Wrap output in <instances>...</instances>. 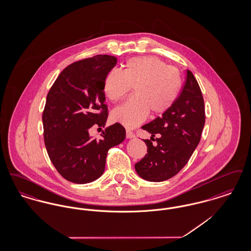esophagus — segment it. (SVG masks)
Here are the masks:
<instances>
[{"mask_svg":"<svg viewBox=\"0 0 251 251\" xmlns=\"http://www.w3.org/2000/svg\"><path fill=\"white\" fill-rule=\"evenodd\" d=\"M126 137H127L128 139H131V138H134L135 135H134V133H133L132 131L127 130V131H126Z\"/></svg>","mask_w":251,"mask_h":251,"instance_id":"34e87169","label":"esophagus"}]
</instances>
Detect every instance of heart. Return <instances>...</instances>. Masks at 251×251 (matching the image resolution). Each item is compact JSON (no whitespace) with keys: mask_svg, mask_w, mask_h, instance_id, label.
Listing matches in <instances>:
<instances>
[{"mask_svg":"<svg viewBox=\"0 0 251 251\" xmlns=\"http://www.w3.org/2000/svg\"><path fill=\"white\" fill-rule=\"evenodd\" d=\"M133 86L134 95L115 108L112 120L132 129L152 115H162L173 105L180 89L179 72L155 56L128 60L124 71L113 70L104 80L103 91L112 101L122 100Z\"/></svg>","mask_w":251,"mask_h":251,"instance_id":"b5f03b06","label":"heart"}]
</instances>
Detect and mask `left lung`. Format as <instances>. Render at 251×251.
<instances>
[{
	"label": "left lung",
	"mask_w": 251,
	"mask_h": 251,
	"mask_svg": "<svg viewBox=\"0 0 251 251\" xmlns=\"http://www.w3.org/2000/svg\"><path fill=\"white\" fill-rule=\"evenodd\" d=\"M205 124L202 93L195 76L186 71V80L173 105L162 117L142 126L157 142L144 140L148 153L134 165L136 173L149 181H163L175 176L189 161L201 141Z\"/></svg>",
	"instance_id": "1"
}]
</instances>
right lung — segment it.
<instances>
[{
	"label": "right lung",
	"instance_id": "1",
	"mask_svg": "<svg viewBox=\"0 0 251 251\" xmlns=\"http://www.w3.org/2000/svg\"><path fill=\"white\" fill-rule=\"evenodd\" d=\"M117 62L106 54L74 62L49 91L42 115L44 142L52 165L69 181L83 184L100 178L109 149L125 139L120 123L107 127L99 140L89 135L93 125L104 128L106 123L103 84Z\"/></svg>",
	"mask_w": 251,
	"mask_h": 251
}]
</instances>
